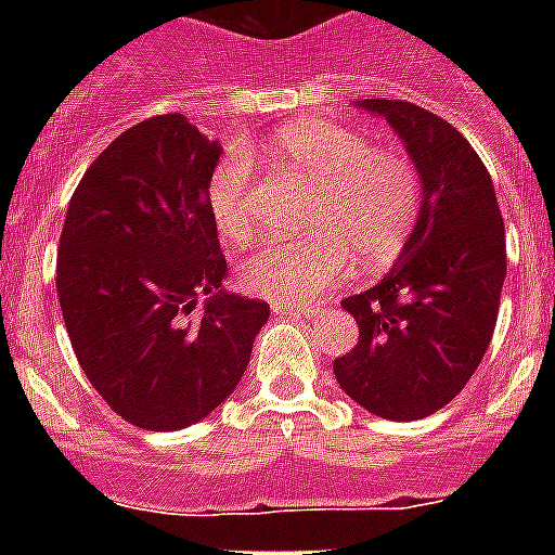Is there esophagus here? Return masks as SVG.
<instances>
[{
    "mask_svg": "<svg viewBox=\"0 0 555 555\" xmlns=\"http://www.w3.org/2000/svg\"><path fill=\"white\" fill-rule=\"evenodd\" d=\"M274 313H286V317H300V320H313L320 308L311 306H292V302H272Z\"/></svg>",
    "mask_w": 555,
    "mask_h": 555,
    "instance_id": "esophagus-1",
    "label": "esophagus"
}]
</instances>
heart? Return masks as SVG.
<instances>
[{
	"instance_id": "heart-1",
	"label": "heart",
	"mask_w": 555,
	"mask_h": 555,
	"mask_svg": "<svg viewBox=\"0 0 555 555\" xmlns=\"http://www.w3.org/2000/svg\"><path fill=\"white\" fill-rule=\"evenodd\" d=\"M283 158L317 189L300 242H267L238 269L244 292L272 302L317 300L350 267L384 269L409 247L423 214V178L409 155L372 146L370 135L325 119H300L274 139ZM255 160L230 146L208 180L219 233L244 242L253 230Z\"/></svg>"
}]
</instances>
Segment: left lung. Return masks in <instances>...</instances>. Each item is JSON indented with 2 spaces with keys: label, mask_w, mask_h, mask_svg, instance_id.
<instances>
[{
  "label": "left lung",
  "mask_w": 555,
  "mask_h": 555,
  "mask_svg": "<svg viewBox=\"0 0 555 555\" xmlns=\"http://www.w3.org/2000/svg\"><path fill=\"white\" fill-rule=\"evenodd\" d=\"M361 107L403 139L423 178V214L384 281L341 300L358 345L333 361V375L375 416L411 423L444 409L492 341L506 228L487 166L450 121L403 100Z\"/></svg>",
  "instance_id": "left-lung-1"
}]
</instances>
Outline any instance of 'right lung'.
I'll list each match as a JSON object with an SVG mask.
<instances>
[{"mask_svg": "<svg viewBox=\"0 0 555 555\" xmlns=\"http://www.w3.org/2000/svg\"><path fill=\"white\" fill-rule=\"evenodd\" d=\"M219 155L183 113L152 116L88 166L63 222L57 297L72 350L102 400L144 430L189 428L224 403L269 320V302L222 288L208 208Z\"/></svg>", "mask_w": 555, "mask_h": 555, "instance_id": "add662e5", "label": "right lung"}]
</instances>
